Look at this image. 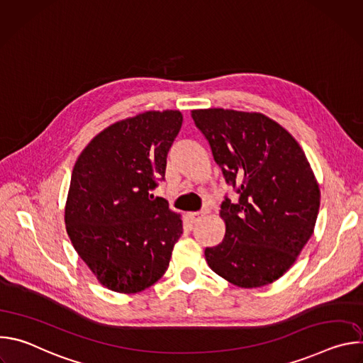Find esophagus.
<instances>
[{
  "mask_svg": "<svg viewBox=\"0 0 363 363\" xmlns=\"http://www.w3.org/2000/svg\"><path fill=\"white\" fill-rule=\"evenodd\" d=\"M186 216L191 220V223H196L203 216V213H188Z\"/></svg>",
  "mask_w": 363,
  "mask_h": 363,
  "instance_id": "1",
  "label": "esophagus"
}]
</instances>
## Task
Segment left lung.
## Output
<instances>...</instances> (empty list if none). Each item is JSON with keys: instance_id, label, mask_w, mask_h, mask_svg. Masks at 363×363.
I'll return each mask as SVG.
<instances>
[{"instance_id": "8db88e82", "label": "left lung", "mask_w": 363, "mask_h": 363, "mask_svg": "<svg viewBox=\"0 0 363 363\" xmlns=\"http://www.w3.org/2000/svg\"><path fill=\"white\" fill-rule=\"evenodd\" d=\"M191 116L238 194L237 202L223 201L225 235L205 248V260L234 286H267L313 234L320 205L313 171L297 140L262 113L198 109Z\"/></svg>"}]
</instances>
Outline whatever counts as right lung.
<instances>
[{"label": "right lung", "mask_w": 363, "mask_h": 363, "mask_svg": "<svg viewBox=\"0 0 363 363\" xmlns=\"http://www.w3.org/2000/svg\"><path fill=\"white\" fill-rule=\"evenodd\" d=\"M179 111L145 112L96 135L77 158L65 221L72 244L97 280L138 293L167 272L181 217L150 194L164 181Z\"/></svg>", "instance_id": "obj_1"}]
</instances>
